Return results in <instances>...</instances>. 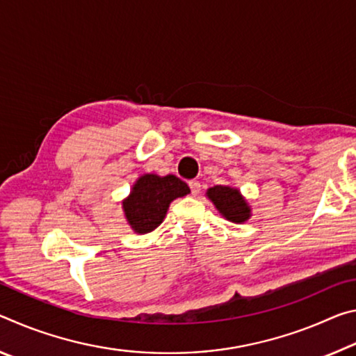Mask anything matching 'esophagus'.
<instances>
[{
  "mask_svg": "<svg viewBox=\"0 0 356 356\" xmlns=\"http://www.w3.org/2000/svg\"><path fill=\"white\" fill-rule=\"evenodd\" d=\"M189 188L192 191V195L200 194V181H197V179H192V181H189Z\"/></svg>",
  "mask_w": 356,
  "mask_h": 356,
  "instance_id": "esophagus-1",
  "label": "esophagus"
}]
</instances>
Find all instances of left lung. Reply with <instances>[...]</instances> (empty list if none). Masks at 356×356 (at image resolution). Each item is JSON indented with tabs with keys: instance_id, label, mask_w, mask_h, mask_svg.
<instances>
[{
	"instance_id": "1",
	"label": "left lung",
	"mask_w": 356,
	"mask_h": 356,
	"mask_svg": "<svg viewBox=\"0 0 356 356\" xmlns=\"http://www.w3.org/2000/svg\"><path fill=\"white\" fill-rule=\"evenodd\" d=\"M207 197L216 207L220 216L235 224H243L252 216V208L238 188L233 186H213L207 191Z\"/></svg>"
}]
</instances>
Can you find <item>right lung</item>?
<instances>
[{
    "label": "right lung",
    "mask_w": 356,
    "mask_h": 356,
    "mask_svg": "<svg viewBox=\"0 0 356 356\" xmlns=\"http://www.w3.org/2000/svg\"><path fill=\"white\" fill-rule=\"evenodd\" d=\"M189 192V186L175 175H142L123 200L127 224L138 235L156 230L164 220L170 203L178 197L188 195Z\"/></svg>",
    "instance_id": "right-lung-1"
}]
</instances>
